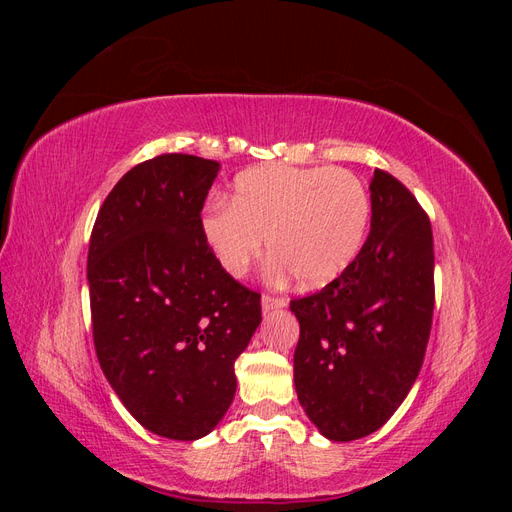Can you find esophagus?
<instances>
[{"label": "esophagus", "instance_id": "esophagus-1", "mask_svg": "<svg viewBox=\"0 0 512 512\" xmlns=\"http://www.w3.org/2000/svg\"><path fill=\"white\" fill-rule=\"evenodd\" d=\"M286 305L284 297H273V294H262V309L273 312V309H282Z\"/></svg>", "mask_w": 512, "mask_h": 512}]
</instances>
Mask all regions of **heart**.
<instances>
[{"mask_svg": "<svg viewBox=\"0 0 512 512\" xmlns=\"http://www.w3.org/2000/svg\"><path fill=\"white\" fill-rule=\"evenodd\" d=\"M369 194L350 170L258 166L239 175L230 203L203 215V237L220 267L241 277L265 252L303 286H322L359 256L369 226Z\"/></svg>", "mask_w": 512, "mask_h": 512, "instance_id": "obj_1", "label": "heart"}]
</instances>
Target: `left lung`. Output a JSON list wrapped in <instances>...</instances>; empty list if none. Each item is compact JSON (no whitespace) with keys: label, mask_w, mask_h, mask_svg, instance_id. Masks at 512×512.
<instances>
[{"label":"left lung","mask_w":512,"mask_h":512,"mask_svg":"<svg viewBox=\"0 0 512 512\" xmlns=\"http://www.w3.org/2000/svg\"><path fill=\"white\" fill-rule=\"evenodd\" d=\"M371 230L352 265L322 290L292 299L299 404L324 438L378 431L421 371L433 318V235L404 183L376 168Z\"/></svg>","instance_id":"8db88e82"}]
</instances>
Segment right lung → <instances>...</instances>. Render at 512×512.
<instances>
[{
	"label": "right lung",
	"mask_w": 512,
	"mask_h": 512,
	"mask_svg": "<svg viewBox=\"0 0 512 512\" xmlns=\"http://www.w3.org/2000/svg\"><path fill=\"white\" fill-rule=\"evenodd\" d=\"M220 164L162 153L102 203L87 282L100 367L145 429L198 440L237 391L235 361L262 320L260 294L230 277L203 237Z\"/></svg>",
	"instance_id": "add662e5"
}]
</instances>
